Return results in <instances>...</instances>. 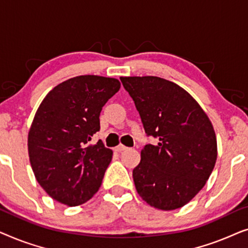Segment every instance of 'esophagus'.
Listing matches in <instances>:
<instances>
[{
  "label": "esophagus",
  "instance_id": "34e87169",
  "mask_svg": "<svg viewBox=\"0 0 248 248\" xmlns=\"http://www.w3.org/2000/svg\"><path fill=\"white\" fill-rule=\"evenodd\" d=\"M126 149H127V147H125V145H123V144H118L117 147H115L114 150L117 151V152H122V151L126 150Z\"/></svg>",
  "mask_w": 248,
  "mask_h": 248
}]
</instances>
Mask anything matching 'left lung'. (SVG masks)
Listing matches in <instances>:
<instances>
[{
	"label": "left lung",
	"instance_id": "left-lung-1",
	"mask_svg": "<svg viewBox=\"0 0 248 248\" xmlns=\"http://www.w3.org/2000/svg\"><path fill=\"white\" fill-rule=\"evenodd\" d=\"M147 135L158 144L141 150L133 169L139 195L155 209L184 206L215 168L217 138L208 115L187 91L158 77H122Z\"/></svg>",
	"mask_w": 248,
	"mask_h": 248
}]
</instances>
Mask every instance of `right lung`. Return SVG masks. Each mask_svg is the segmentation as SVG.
<instances>
[{
	"instance_id": "obj_1",
	"label": "right lung",
	"mask_w": 248,
	"mask_h": 248,
	"mask_svg": "<svg viewBox=\"0 0 248 248\" xmlns=\"http://www.w3.org/2000/svg\"><path fill=\"white\" fill-rule=\"evenodd\" d=\"M120 88L114 78L79 76L57 84L39 105L28 134L29 160L37 182L57 202L80 205L99 189L113 151L101 141L88 143Z\"/></svg>"
}]
</instances>
